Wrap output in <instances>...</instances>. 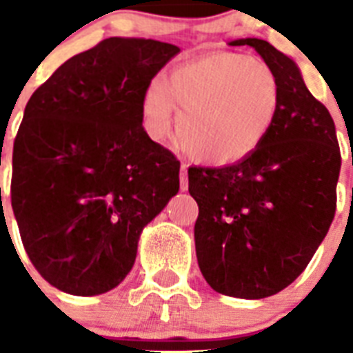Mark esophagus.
I'll return each mask as SVG.
<instances>
[{
    "label": "esophagus",
    "mask_w": 353,
    "mask_h": 353,
    "mask_svg": "<svg viewBox=\"0 0 353 353\" xmlns=\"http://www.w3.org/2000/svg\"><path fill=\"white\" fill-rule=\"evenodd\" d=\"M179 181H181V190L188 188V174H187V165H181V174H179Z\"/></svg>",
    "instance_id": "obj_1"
}]
</instances>
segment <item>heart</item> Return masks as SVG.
Returning a JSON list of instances; mask_svg holds the SVG:
<instances>
[{"label":"heart","mask_w":353,"mask_h":353,"mask_svg":"<svg viewBox=\"0 0 353 353\" xmlns=\"http://www.w3.org/2000/svg\"><path fill=\"white\" fill-rule=\"evenodd\" d=\"M282 82L268 62L240 52H212L172 69L143 97V122L154 139L172 128L192 159L231 165L254 154L282 110Z\"/></svg>","instance_id":"obj_1"}]
</instances>
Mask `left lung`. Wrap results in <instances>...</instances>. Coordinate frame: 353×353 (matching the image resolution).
Masks as SVG:
<instances>
[{
    "mask_svg": "<svg viewBox=\"0 0 353 353\" xmlns=\"http://www.w3.org/2000/svg\"><path fill=\"white\" fill-rule=\"evenodd\" d=\"M251 46L282 82V110L265 143L221 168L190 166L188 192L199 207L196 256L221 295L265 299L306 269L337 207L341 150L334 119L310 93L296 63L269 41Z\"/></svg>",
    "mask_w": 353,
    "mask_h": 353,
    "instance_id": "1",
    "label": "left lung"
}]
</instances>
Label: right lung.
Listing matches in <instances>:
<instances>
[{"label": "right lung", "instance_id": "obj_1", "mask_svg": "<svg viewBox=\"0 0 353 353\" xmlns=\"http://www.w3.org/2000/svg\"><path fill=\"white\" fill-rule=\"evenodd\" d=\"M179 47L106 38L63 62L27 102L10 203L36 271L57 290H113L143 229L179 190V161L143 128V97Z\"/></svg>", "mask_w": 353, "mask_h": 353}]
</instances>
